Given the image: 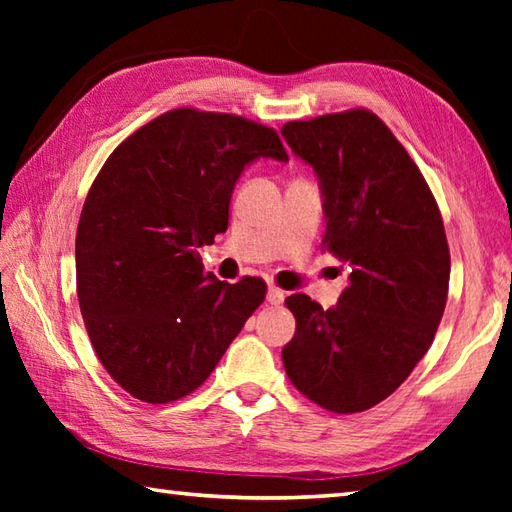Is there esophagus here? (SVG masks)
Returning <instances> with one entry per match:
<instances>
[{"label": "esophagus", "mask_w": 512, "mask_h": 512, "mask_svg": "<svg viewBox=\"0 0 512 512\" xmlns=\"http://www.w3.org/2000/svg\"><path fill=\"white\" fill-rule=\"evenodd\" d=\"M266 301L270 303V306H279V303H284V290L270 286L268 288V295H266Z\"/></svg>", "instance_id": "34e87169"}]
</instances>
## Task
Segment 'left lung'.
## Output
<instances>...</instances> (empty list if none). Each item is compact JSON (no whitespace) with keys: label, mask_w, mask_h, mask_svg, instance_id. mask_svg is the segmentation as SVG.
<instances>
[{"label":"left lung","mask_w":512,"mask_h":512,"mask_svg":"<svg viewBox=\"0 0 512 512\" xmlns=\"http://www.w3.org/2000/svg\"><path fill=\"white\" fill-rule=\"evenodd\" d=\"M281 136L319 178L323 250L350 268L328 310L303 292L286 299L297 330L281 358L292 385L323 409L365 411L405 383L436 336L451 273L442 217L376 114L292 121Z\"/></svg>","instance_id":"obj_1"}]
</instances>
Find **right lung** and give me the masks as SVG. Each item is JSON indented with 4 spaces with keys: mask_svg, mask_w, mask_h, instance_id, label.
Returning <instances> with one entry per match:
<instances>
[{
    "mask_svg": "<svg viewBox=\"0 0 512 512\" xmlns=\"http://www.w3.org/2000/svg\"><path fill=\"white\" fill-rule=\"evenodd\" d=\"M259 158L288 162L275 129L233 114L171 110L118 145L85 198L76 295L99 361L134 398L189 396L266 297L244 277L204 275L198 248Z\"/></svg>",
    "mask_w": 512,
    "mask_h": 512,
    "instance_id": "add662e5",
    "label": "right lung"
}]
</instances>
